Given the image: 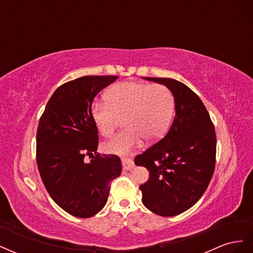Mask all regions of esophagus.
Listing matches in <instances>:
<instances>
[{"label":"esophagus","instance_id":"esophagus-1","mask_svg":"<svg viewBox=\"0 0 253 253\" xmlns=\"http://www.w3.org/2000/svg\"><path fill=\"white\" fill-rule=\"evenodd\" d=\"M122 167H124L125 170L131 171L132 169H134L135 164L133 162V159H131V158H124L122 159Z\"/></svg>","mask_w":253,"mask_h":253}]
</instances>
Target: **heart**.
<instances>
[{
  "label": "heart",
  "instance_id": "b5f03b06",
  "mask_svg": "<svg viewBox=\"0 0 253 253\" xmlns=\"http://www.w3.org/2000/svg\"><path fill=\"white\" fill-rule=\"evenodd\" d=\"M106 101H94L90 115L99 134L109 137L125 119L126 127L104 143L110 153L124 154L144 138L155 141L169 128L174 114V97L162 84L120 82L105 93Z\"/></svg>",
  "mask_w": 253,
  "mask_h": 253
}]
</instances>
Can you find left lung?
I'll use <instances>...</instances> for the list:
<instances>
[{"mask_svg": "<svg viewBox=\"0 0 253 253\" xmlns=\"http://www.w3.org/2000/svg\"><path fill=\"white\" fill-rule=\"evenodd\" d=\"M143 79L171 90L175 117L164 138L135 157V165L150 173L139 187L142 204L160 216H174L195 205L209 186L215 166V129L200 97L185 84L171 78Z\"/></svg>", "mask_w": 253, "mask_h": 253, "instance_id": "1", "label": "left lung"}]
</instances>
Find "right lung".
Wrapping results in <instances>:
<instances>
[{"mask_svg":"<svg viewBox=\"0 0 253 253\" xmlns=\"http://www.w3.org/2000/svg\"><path fill=\"white\" fill-rule=\"evenodd\" d=\"M116 76H84L58 87L37 131V164L47 192L60 208L87 218L108 202L111 181L121 174L117 155L97 153L98 131L90 106ZM89 155V163L84 156ZM95 155L94 156L93 154Z\"/></svg>","mask_w":253,"mask_h":253,"instance_id":"obj_1","label":"right lung"}]
</instances>
